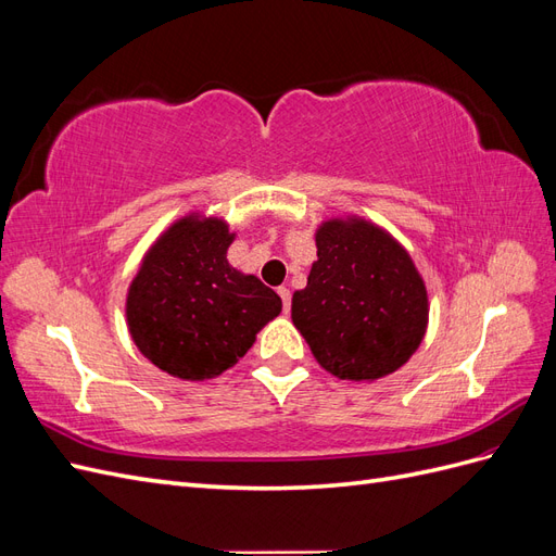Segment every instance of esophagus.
Segmentation results:
<instances>
[{
  "label": "esophagus",
  "mask_w": 556,
  "mask_h": 556,
  "mask_svg": "<svg viewBox=\"0 0 556 556\" xmlns=\"http://www.w3.org/2000/svg\"><path fill=\"white\" fill-rule=\"evenodd\" d=\"M278 294H280V299H282V311L290 313V306H292L290 290H288V288H278Z\"/></svg>",
  "instance_id": "34e87169"
}]
</instances>
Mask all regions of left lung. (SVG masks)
I'll use <instances>...</instances> for the list:
<instances>
[{
  "label": "left lung",
  "mask_w": 556,
  "mask_h": 556,
  "mask_svg": "<svg viewBox=\"0 0 556 556\" xmlns=\"http://www.w3.org/2000/svg\"><path fill=\"white\" fill-rule=\"evenodd\" d=\"M317 260L292 296V323L331 376L374 382L425 341L429 294L410 252L362 215H331L315 229Z\"/></svg>",
  "instance_id": "1"
}]
</instances>
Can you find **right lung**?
<instances>
[{
  "mask_svg": "<svg viewBox=\"0 0 556 556\" xmlns=\"http://www.w3.org/2000/svg\"><path fill=\"white\" fill-rule=\"evenodd\" d=\"M233 239L225 217L190 211L143 252L125 319L134 345L160 371L185 382L223 376L280 315V296L229 264Z\"/></svg>",
  "mask_w": 556,
  "mask_h": 556,
  "instance_id": "obj_1",
  "label": "right lung"
}]
</instances>
